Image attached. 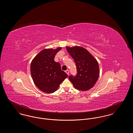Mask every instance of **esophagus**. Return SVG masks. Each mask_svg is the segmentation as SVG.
Instances as JSON below:
<instances>
[{
  "mask_svg": "<svg viewBox=\"0 0 133 133\" xmlns=\"http://www.w3.org/2000/svg\"><path fill=\"white\" fill-rule=\"evenodd\" d=\"M65 72L66 73V74H67L68 75H69V70H66V71H65Z\"/></svg>",
  "mask_w": 133,
  "mask_h": 133,
  "instance_id": "34e87169",
  "label": "esophagus"
}]
</instances>
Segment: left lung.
Returning a JSON list of instances; mask_svg holds the SVG:
<instances>
[{"label":"left lung","instance_id":"1","mask_svg":"<svg viewBox=\"0 0 133 133\" xmlns=\"http://www.w3.org/2000/svg\"><path fill=\"white\" fill-rule=\"evenodd\" d=\"M66 49L74 60L77 72L76 76L69 77L70 81L77 90L87 91L92 88L99 76L97 61L82 47H66Z\"/></svg>","mask_w":133,"mask_h":133}]
</instances>
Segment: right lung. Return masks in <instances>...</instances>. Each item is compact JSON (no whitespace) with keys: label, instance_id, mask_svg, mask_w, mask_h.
<instances>
[{"label":"right lung","instance_id":"obj_1","mask_svg":"<svg viewBox=\"0 0 133 133\" xmlns=\"http://www.w3.org/2000/svg\"><path fill=\"white\" fill-rule=\"evenodd\" d=\"M45 49L40 51L32 61L30 71L37 87L44 93L55 92L67 74L61 70L60 64L55 62L56 54L61 49Z\"/></svg>","mask_w":133,"mask_h":133}]
</instances>
